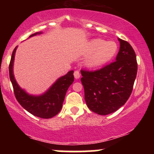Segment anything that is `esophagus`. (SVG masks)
<instances>
[{"instance_id": "34e87169", "label": "esophagus", "mask_w": 154, "mask_h": 154, "mask_svg": "<svg viewBox=\"0 0 154 154\" xmlns=\"http://www.w3.org/2000/svg\"><path fill=\"white\" fill-rule=\"evenodd\" d=\"M74 76H75V79H79L80 77V73L77 70V71H75V72H74Z\"/></svg>"}]
</instances>
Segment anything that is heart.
<instances>
[{
	"label": "heart",
	"mask_w": 154,
	"mask_h": 154,
	"mask_svg": "<svg viewBox=\"0 0 154 154\" xmlns=\"http://www.w3.org/2000/svg\"><path fill=\"white\" fill-rule=\"evenodd\" d=\"M117 45L114 41H107L101 39H94L87 44L84 53L92 55L87 61L89 67H96L105 64L115 56L117 52Z\"/></svg>",
	"instance_id": "b5f03b06"
}]
</instances>
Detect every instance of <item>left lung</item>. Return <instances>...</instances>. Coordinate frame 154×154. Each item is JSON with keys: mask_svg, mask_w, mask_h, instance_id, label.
<instances>
[{"mask_svg": "<svg viewBox=\"0 0 154 154\" xmlns=\"http://www.w3.org/2000/svg\"><path fill=\"white\" fill-rule=\"evenodd\" d=\"M118 40L120 48L115 61L93 72L81 70L86 104L100 115L111 114L126 103L137 75L135 51L128 42Z\"/></svg>", "mask_w": 154, "mask_h": 154, "instance_id": "obj_1", "label": "left lung"}]
</instances>
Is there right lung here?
Wrapping results in <instances>:
<instances>
[{
	"label": "right lung",
	"instance_id": "right-lung-1",
	"mask_svg": "<svg viewBox=\"0 0 154 154\" xmlns=\"http://www.w3.org/2000/svg\"><path fill=\"white\" fill-rule=\"evenodd\" d=\"M41 33L36 32L31 35L29 38ZM17 48L13 51L9 63V77L16 98L20 105L32 115L43 119L52 118L59 114L62 108L67 90L74 82V71H69L66 75L58 79L43 95H29L19 87L14 76L13 65Z\"/></svg>",
	"mask_w": 154,
	"mask_h": 154
}]
</instances>
